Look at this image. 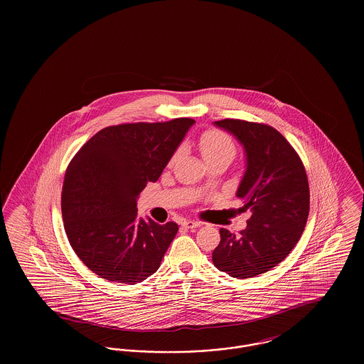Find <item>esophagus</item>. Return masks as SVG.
I'll return each mask as SVG.
<instances>
[{
  "label": "esophagus",
  "mask_w": 364,
  "mask_h": 364,
  "mask_svg": "<svg viewBox=\"0 0 364 364\" xmlns=\"http://www.w3.org/2000/svg\"><path fill=\"white\" fill-rule=\"evenodd\" d=\"M181 225L184 226V228H187V229H193V228H198V226L202 225V223H199V221H192V220H184V221L181 223Z\"/></svg>",
  "instance_id": "obj_1"
}]
</instances>
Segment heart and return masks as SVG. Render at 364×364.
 <instances>
[{"label": "heart", "instance_id": "1", "mask_svg": "<svg viewBox=\"0 0 364 364\" xmlns=\"http://www.w3.org/2000/svg\"><path fill=\"white\" fill-rule=\"evenodd\" d=\"M199 146H200L202 156L206 159V162H211L217 158L233 159V156H236V144L233 139L218 129H208L206 132H203L199 140ZM178 154H180V149H177L172 154L169 164H173Z\"/></svg>", "mask_w": 364, "mask_h": 364}]
</instances>
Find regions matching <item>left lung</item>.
<instances>
[{
	"mask_svg": "<svg viewBox=\"0 0 364 364\" xmlns=\"http://www.w3.org/2000/svg\"><path fill=\"white\" fill-rule=\"evenodd\" d=\"M215 125L233 134L245 149L247 171L236 195L252 215L237 236L220 229L213 263L230 277H255L276 267L299 242L310 211L307 173L276 128L236 119Z\"/></svg>",
	"mask_w": 364,
	"mask_h": 364,
	"instance_id": "left-lung-1",
	"label": "left lung"
}]
</instances>
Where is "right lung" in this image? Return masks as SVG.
<instances>
[{"instance_id": "right-lung-1", "label": "right lung", "mask_w": 364, "mask_h": 364, "mask_svg": "<svg viewBox=\"0 0 364 364\" xmlns=\"http://www.w3.org/2000/svg\"><path fill=\"white\" fill-rule=\"evenodd\" d=\"M193 122L110 125L72 158L61 193L64 228L75 254L97 276L134 285L158 270L178 226L139 220L136 198L158 180Z\"/></svg>"}]
</instances>
